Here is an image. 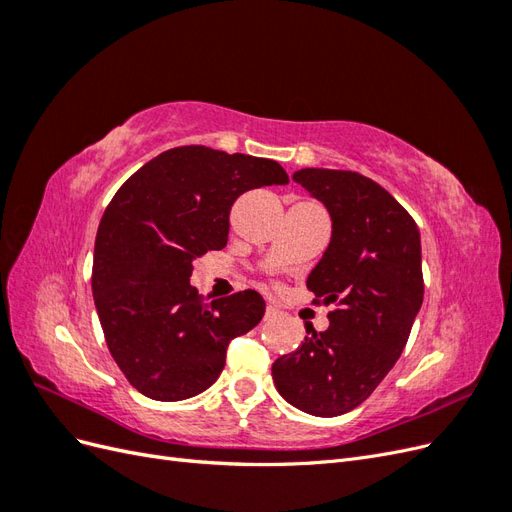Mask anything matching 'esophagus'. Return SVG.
<instances>
[{"label":"esophagus","mask_w":512,"mask_h":512,"mask_svg":"<svg viewBox=\"0 0 512 512\" xmlns=\"http://www.w3.org/2000/svg\"><path fill=\"white\" fill-rule=\"evenodd\" d=\"M280 314H282V312H280V309H277L275 305H267V309H265V320H275Z\"/></svg>","instance_id":"1"}]
</instances>
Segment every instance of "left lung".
Instances as JSON below:
<instances>
[{"mask_svg":"<svg viewBox=\"0 0 512 512\" xmlns=\"http://www.w3.org/2000/svg\"><path fill=\"white\" fill-rule=\"evenodd\" d=\"M292 179L327 207L331 241L307 277L329 312V329L271 367L290 406L339 416L376 391L404 350L423 305L421 235L382 185L352 170L301 168Z\"/></svg>","mask_w":512,"mask_h":512,"instance_id":"left-lung-1","label":"left lung"}]
</instances>
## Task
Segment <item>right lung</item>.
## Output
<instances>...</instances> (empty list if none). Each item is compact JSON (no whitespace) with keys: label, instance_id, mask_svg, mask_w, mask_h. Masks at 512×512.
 <instances>
[{"label":"right lung","instance_id":"obj_1","mask_svg":"<svg viewBox=\"0 0 512 512\" xmlns=\"http://www.w3.org/2000/svg\"><path fill=\"white\" fill-rule=\"evenodd\" d=\"M275 160L203 145L149 160L106 207L91 288L115 363L138 393L181 401L220 378L230 339L265 316L256 290L207 301L190 284L192 262L228 241L235 200L286 185Z\"/></svg>","mask_w":512,"mask_h":512}]
</instances>
